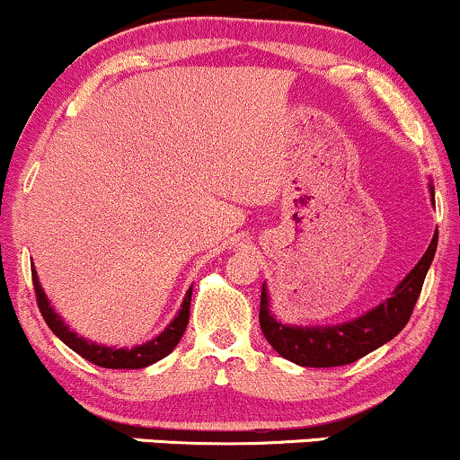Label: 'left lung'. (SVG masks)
<instances>
[{"label": "left lung", "instance_id": "obj_1", "mask_svg": "<svg viewBox=\"0 0 460 460\" xmlns=\"http://www.w3.org/2000/svg\"><path fill=\"white\" fill-rule=\"evenodd\" d=\"M432 203H435V188L430 186ZM437 240L439 231L432 235L430 246L421 255L392 296L385 303L369 309L367 314L358 315L350 322L331 326H296L285 324L274 318L270 311V294L266 283L261 285V305H260V324L263 337L268 340L279 355L288 361L303 367H335L355 363L357 358L366 357L367 352L376 350L389 340H394L409 322L413 307L420 298L421 285H424L426 272H429L432 260H435Z\"/></svg>", "mask_w": 460, "mask_h": 460}]
</instances>
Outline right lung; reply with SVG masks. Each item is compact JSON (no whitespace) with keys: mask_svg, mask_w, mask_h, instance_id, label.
Segmentation results:
<instances>
[{"mask_svg":"<svg viewBox=\"0 0 460 460\" xmlns=\"http://www.w3.org/2000/svg\"><path fill=\"white\" fill-rule=\"evenodd\" d=\"M31 281H34V289H36V300H39V309L43 314V318L47 322L51 331L60 337L65 344L75 350L77 355H82L86 361L94 363L99 367H112V369H140L151 366V363L160 361L166 355H171L175 350V346L181 340L183 331H186L188 320H190V300H192V288L188 289L186 296H183L181 309L177 311V315L172 318L171 324L164 329L160 335L153 337V340L145 341V344H138L134 348H112V346H103L97 344V341L86 340V337L77 335L75 331L68 329V324H65V320L60 318V314H56L54 307L49 305V298H47L43 285L39 283V274L36 270H31Z\"/></svg>","mask_w":460,"mask_h":460,"instance_id":"right-lung-1","label":"right lung"}]
</instances>
